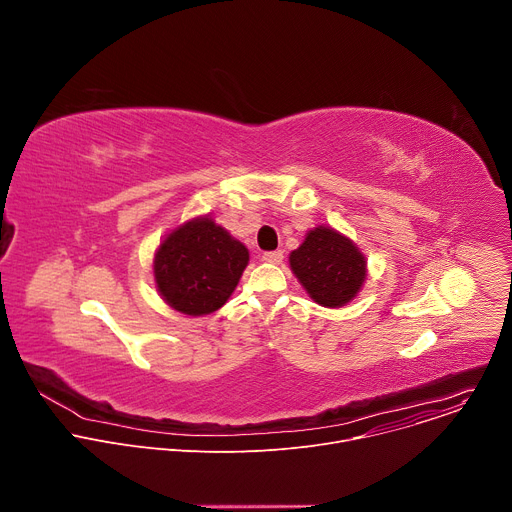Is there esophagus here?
I'll use <instances>...</instances> for the list:
<instances>
[{
    "instance_id": "esophagus-1",
    "label": "esophagus",
    "mask_w": 512,
    "mask_h": 512,
    "mask_svg": "<svg viewBox=\"0 0 512 512\" xmlns=\"http://www.w3.org/2000/svg\"><path fill=\"white\" fill-rule=\"evenodd\" d=\"M261 261L277 265V263H281V261H283V251H267V253H263V255H261Z\"/></svg>"
}]
</instances>
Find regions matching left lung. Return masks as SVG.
<instances>
[{
  "label": "left lung",
  "mask_w": 512,
  "mask_h": 512,
  "mask_svg": "<svg viewBox=\"0 0 512 512\" xmlns=\"http://www.w3.org/2000/svg\"><path fill=\"white\" fill-rule=\"evenodd\" d=\"M289 267L306 294L324 308L350 304L367 281V257L352 239L332 227L318 225L304 243L289 253Z\"/></svg>",
  "instance_id": "1"
}]
</instances>
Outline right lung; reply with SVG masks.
<instances>
[{
    "mask_svg": "<svg viewBox=\"0 0 512 512\" xmlns=\"http://www.w3.org/2000/svg\"><path fill=\"white\" fill-rule=\"evenodd\" d=\"M249 265V249L210 214L172 229L154 253V281L162 300L186 316L223 308Z\"/></svg>",
    "mask_w": 512,
    "mask_h": 512,
    "instance_id": "obj_1",
    "label": "right lung"
}]
</instances>
